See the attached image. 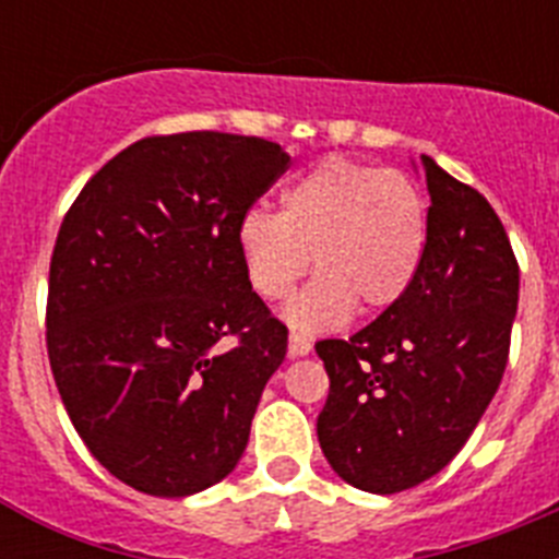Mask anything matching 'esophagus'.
<instances>
[{
	"label": "esophagus",
	"mask_w": 559,
	"mask_h": 559,
	"mask_svg": "<svg viewBox=\"0 0 559 559\" xmlns=\"http://www.w3.org/2000/svg\"><path fill=\"white\" fill-rule=\"evenodd\" d=\"M288 353L294 355V358H302V355H308V353H310V341L305 338V335H296V333H290Z\"/></svg>",
	"instance_id": "obj_1"
}]
</instances>
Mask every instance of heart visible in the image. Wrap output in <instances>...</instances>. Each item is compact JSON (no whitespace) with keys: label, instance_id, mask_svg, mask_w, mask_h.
Listing matches in <instances>:
<instances>
[{"label":"heart","instance_id":"1","mask_svg":"<svg viewBox=\"0 0 559 559\" xmlns=\"http://www.w3.org/2000/svg\"><path fill=\"white\" fill-rule=\"evenodd\" d=\"M426 237V204L406 176L330 156L285 187L280 215L251 210L237 246L265 302L285 299L313 254L319 276L285 319L299 333H324L347 324L355 305L367 316L394 308L417 280Z\"/></svg>","mask_w":559,"mask_h":559}]
</instances>
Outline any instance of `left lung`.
<instances>
[{
	"mask_svg": "<svg viewBox=\"0 0 559 559\" xmlns=\"http://www.w3.org/2000/svg\"><path fill=\"white\" fill-rule=\"evenodd\" d=\"M428 237L408 294L353 338L316 344L330 394L316 419L330 467L392 496L437 476L501 383L518 310L510 237L481 192L423 156Z\"/></svg>",
	"mask_w": 559,
	"mask_h": 559,
	"instance_id": "8db88e82",
	"label": "left lung"
}]
</instances>
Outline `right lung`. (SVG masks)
<instances>
[{
    "instance_id": "obj_1",
    "label": "right lung",
    "mask_w": 559,
    "mask_h": 559,
    "mask_svg": "<svg viewBox=\"0 0 559 559\" xmlns=\"http://www.w3.org/2000/svg\"><path fill=\"white\" fill-rule=\"evenodd\" d=\"M269 140L147 136L86 181L49 263L47 353L92 456L133 490L235 471L288 330L246 280L237 231L288 167ZM226 337H237L224 348Z\"/></svg>"
}]
</instances>
